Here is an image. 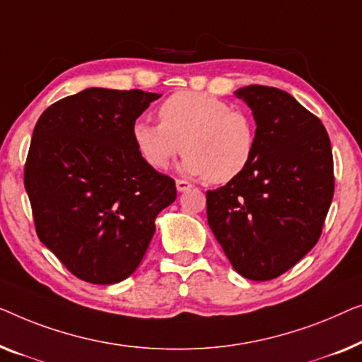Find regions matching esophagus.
<instances>
[{"label": "esophagus", "instance_id": "obj_1", "mask_svg": "<svg viewBox=\"0 0 362 362\" xmlns=\"http://www.w3.org/2000/svg\"><path fill=\"white\" fill-rule=\"evenodd\" d=\"M175 185H177V190H179V192H187V190H190V188H192V183L187 182V180H177Z\"/></svg>", "mask_w": 362, "mask_h": 362}]
</instances>
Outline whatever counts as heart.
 Listing matches in <instances>:
<instances>
[{"instance_id": "1", "label": "heart", "mask_w": 362, "mask_h": 362, "mask_svg": "<svg viewBox=\"0 0 362 362\" xmlns=\"http://www.w3.org/2000/svg\"><path fill=\"white\" fill-rule=\"evenodd\" d=\"M160 124L137 121L132 141L152 169L162 170L183 152L182 170L215 185L238 179L254 159L256 123L246 111L200 91H179L159 108Z\"/></svg>"}]
</instances>
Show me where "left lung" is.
<instances>
[{
  "label": "left lung",
  "mask_w": 362,
  "mask_h": 362,
  "mask_svg": "<svg viewBox=\"0 0 362 362\" xmlns=\"http://www.w3.org/2000/svg\"><path fill=\"white\" fill-rule=\"evenodd\" d=\"M234 95L252 111L256 152L238 179L206 192L208 225L234 271L271 281L318 243L334 192L332 144L287 91L249 85Z\"/></svg>",
  "instance_id": "8db88e82"
}]
</instances>
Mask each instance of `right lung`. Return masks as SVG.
I'll return each instance as SVG.
<instances>
[{"instance_id":"obj_1","label":"right lung","mask_w":362,"mask_h":362,"mask_svg":"<svg viewBox=\"0 0 362 362\" xmlns=\"http://www.w3.org/2000/svg\"><path fill=\"white\" fill-rule=\"evenodd\" d=\"M160 95L86 88L40 115L24 167L37 236L74 276L110 285L139 266L175 182L142 159L132 126Z\"/></svg>"}]
</instances>
